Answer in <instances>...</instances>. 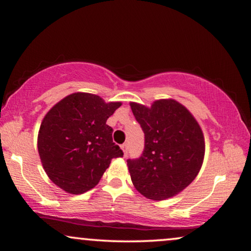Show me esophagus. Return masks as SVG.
I'll return each mask as SVG.
<instances>
[{
	"instance_id": "34e87169",
	"label": "esophagus",
	"mask_w": 251,
	"mask_h": 251,
	"mask_svg": "<svg viewBox=\"0 0 251 251\" xmlns=\"http://www.w3.org/2000/svg\"><path fill=\"white\" fill-rule=\"evenodd\" d=\"M122 147V150H123V151H124V155L126 156V154H127V147H128V145H127L126 143H124L123 144V145L121 146Z\"/></svg>"
}]
</instances>
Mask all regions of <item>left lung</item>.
<instances>
[{
    "label": "left lung",
    "instance_id": "left-lung-1",
    "mask_svg": "<svg viewBox=\"0 0 251 251\" xmlns=\"http://www.w3.org/2000/svg\"><path fill=\"white\" fill-rule=\"evenodd\" d=\"M129 105L145 134L142 156L127 160L131 181L148 199L174 197L201 168L205 139L201 126L175 100H155L151 107L134 101Z\"/></svg>",
    "mask_w": 251,
    "mask_h": 251
}]
</instances>
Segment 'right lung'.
Masks as SVG:
<instances>
[{
  "mask_svg": "<svg viewBox=\"0 0 251 251\" xmlns=\"http://www.w3.org/2000/svg\"><path fill=\"white\" fill-rule=\"evenodd\" d=\"M122 105L90 93H73L49 110L37 136V150L50 179L78 195L99 184L110 160L123 157L106 121Z\"/></svg>",
  "mask_w": 251,
  "mask_h": 251,
  "instance_id": "obj_1",
  "label": "right lung"
}]
</instances>
